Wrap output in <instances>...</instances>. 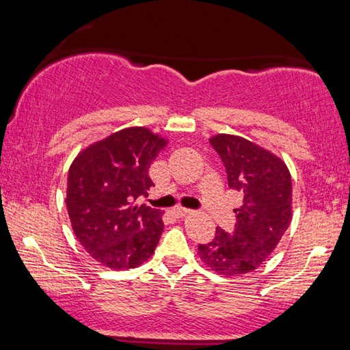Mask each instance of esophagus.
I'll list each match as a JSON object with an SVG mask.
<instances>
[{"label":"esophagus","instance_id":"34e87169","mask_svg":"<svg viewBox=\"0 0 350 350\" xmlns=\"http://www.w3.org/2000/svg\"><path fill=\"white\" fill-rule=\"evenodd\" d=\"M189 213H191V210L183 208V206H174V208H171V215H174L176 217H185Z\"/></svg>","mask_w":350,"mask_h":350}]
</instances>
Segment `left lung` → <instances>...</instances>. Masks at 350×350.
<instances>
[{
	"mask_svg": "<svg viewBox=\"0 0 350 350\" xmlns=\"http://www.w3.org/2000/svg\"><path fill=\"white\" fill-rule=\"evenodd\" d=\"M227 171L228 187L238 191L232 233L216 228L215 239L198 253L219 275L241 276L256 270L275 250L292 221V177L275 154L239 135L217 134L210 139Z\"/></svg>",
	"mask_w": 350,
	"mask_h": 350,
	"instance_id": "left-lung-1",
	"label": "left lung"
}]
</instances>
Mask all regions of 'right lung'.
<instances>
[{
	"label": "right lung",
	"instance_id": "right-lung-1",
	"mask_svg": "<svg viewBox=\"0 0 350 350\" xmlns=\"http://www.w3.org/2000/svg\"><path fill=\"white\" fill-rule=\"evenodd\" d=\"M167 140L134 126L96 142L68 173L66 206L80 244L105 267L144 264L163 232L162 211L137 205L154 183L148 170Z\"/></svg>",
	"mask_w": 350,
	"mask_h": 350
}]
</instances>
